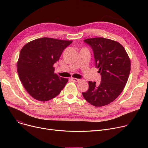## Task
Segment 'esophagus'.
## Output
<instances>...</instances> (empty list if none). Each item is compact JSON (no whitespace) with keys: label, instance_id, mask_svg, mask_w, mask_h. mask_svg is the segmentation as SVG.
I'll return each instance as SVG.
<instances>
[{"label":"esophagus","instance_id":"esophagus-1","mask_svg":"<svg viewBox=\"0 0 148 148\" xmlns=\"http://www.w3.org/2000/svg\"><path fill=\"white\" fill-rule=\"evenodd\" d=\"M71 80H72L73 82H79L81 81V79H76V78H71Z\"/></svg>","mask_w":148,"mask_h":148}]
</instances>
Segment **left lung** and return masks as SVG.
Returning <instances> with one entry per match:
<instances>
[{"mask_svg": "<svg viewBox=\"0 0 148 148\" xmlns=\"http://www.w3.org/2000/svg\"><path fill=\"white\" fill-rule=\"evenodd\" d=\"M84 41L94 51L101 79L99 84L89 81V89L82 93L83 96L94 106H106L117 98L125 88L131 69L130 59L123 47L116 41L100 37Z\"/></svg>", "mask_w": 148, "mask_h": 148, "instance_id": "left-lung-1", "label": "left lung"}]
</instances>
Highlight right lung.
Returning a JSON list of instances; mask_svg holds the SVG:
<instances>
[{
  "label": "right lung",
  "mask_w": 148,
  "mask_h": 148,
  "mask_svg": "<svg viewBox=\"0 0 148 148\" xmlns=\"http://www.w3.org/2000/svg\"><path fill=\"white\" fill-rule=\"evenodd\" d=\"M72 42L41 38L23 47L17 62V71L23 86L34 99L47 101L58 96L64 88L68 79L54 73L53 65Z\"/></svg>",
  "instance_id": "1"
}]
</instances>
